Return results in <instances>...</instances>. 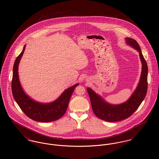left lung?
<instances>
[{"mask_svg": "<svg viewBox=\"0 0 159 159\" xmlns=\"http://www.w3.org/2000/svg\"><path fill=\"white\" fill-rule=\"evenodd\" d=\"M125 40L128 45L138 51L142 63V71L140 80L136 89L131 97L127 101L122 104L113 105L107 102L104 99L92 91L91 88H87L93 113L99 119L105 121H119L129 117L141 105L147 92L148 67L147 62L141 52V49L135 40L129 38H125Z\"/></svg>", "mask_w": 159, "mask_h": 159, "instance_id": "1", "label": "left lung"}]
</instances>
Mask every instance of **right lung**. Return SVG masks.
I'll return each mask as SVG.
<instances>
[{
  "mask_svg": "<svg viewBox=\"0 0 159 159\" xmlns=\"http://www.w3.org/2000/svg\"><path fill=\"white\" fill-rule=\"evenodd\" d=\"M26 45L16 57L13 67L12 92L15 101L21 110L30 119L39 122H51L57 120L65 114L71 95L79 83L68 88L57 99L50 103H40L30 98L23 91L18 77V65Z\"/></svg>",
  "mask_w": 159,
  "mask_h": 159,
  "instance_id": "1",
  "label": "right lung"
}]
</instances>
